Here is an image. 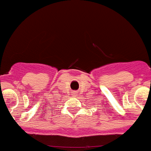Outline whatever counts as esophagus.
<instances>
[{"label":"esophagus","mask_w":151,"mask_h":151,"mask_svg":"<svg viewBox=\"0 0 151 151\" xmlns=\"http://www.w3.org/2000/svg\"><path fill=\"white\" fill-rule=\"evenodd\" d=\"M73 93H74L75 96L78 95V92H77V91H74V92H73Z\"/></svg>","instance_id":"esophagus-1"}]
</instances>
